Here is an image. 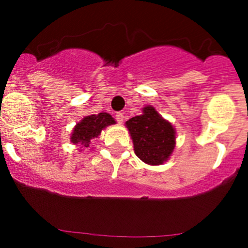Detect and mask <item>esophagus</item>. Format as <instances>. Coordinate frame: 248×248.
Wrapping results in <instances>:
<instances>
[{
	"instance_id": "34e87169",
	"label": "esophagus",
	"mask_w": 248,
	"mask_h": 248,
	"mask_svg": "<svg viewBox=\"0 0 248 248\" xmlns=\"http://www.w3.org/2000/svg\"><path fill=\"white\" fill-rule=\"evenodd\" d=\"M115 119H117V122L119 123V124H122V123L124 122V114L117 113V114H115Z\"/></svg>"
}]
</instances>
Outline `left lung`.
Returning a JSON list of instances; mask_svg holds the SVG:
<instances>
[{"label":"left lung","instance_id":"left-lung-1","mask_svg":"<svg viewBox=\"0 0 248 248\" xmlns=\"http://www.w3.org/2000/svg\"><path fill=\"white\" fill-rule=\"evenodd\" d=\"M133 139L137 156L149 165H159L168 160L175 148V130L160 117L153 107L125 123Z\"/></svg>","mask_w":248,"mask_h":248}]
</instances>
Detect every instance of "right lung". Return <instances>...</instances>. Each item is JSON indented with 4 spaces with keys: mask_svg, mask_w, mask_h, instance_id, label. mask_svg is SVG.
Returning a JSON list of instances; mask_svg holds the SVG:
<instances>
[{
    "mask_svg": "<svg viewBox=\"0 0 248 248\" xmlns=\"http://www.w3.org/2000/svg\"><path fill=\"white\" fill-rule=\"evenodd\" d=\"M114 119L110 114L99 113L85 117L80 123H78L72 134V143L80 144L88 148L93 139L99 137L100 131L105 126L114 124Z\"/></svg>",
    "mask_w": 248,
    "mask_h": 248,
    "instance_id": "1",
    "label": "right lung"
}]
</instances>
